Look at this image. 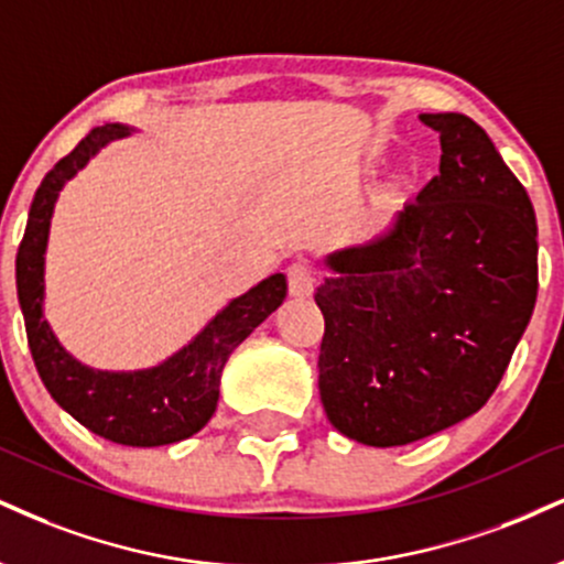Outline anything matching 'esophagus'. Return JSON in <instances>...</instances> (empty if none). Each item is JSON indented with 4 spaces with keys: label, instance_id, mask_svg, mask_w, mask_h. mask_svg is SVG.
Returning a JSON list of instances; mask_svg holds the SVG:
<instances>
[{
    "label": "esophagus",
    "instance_id": "1",
    "mask_svg": "<svg viewBox=\"0 0 564 564\" xmlns=\"http://www.w3.org/2000/svg\"><path fill=\"white\" fill-rule=\"evenodd\" d=\"M286 278H289V294L291 296H300V300H302V296H310L312 294V286H315V278H312V270L304 262L289 264Z\"/></svg>",
    "mask_w": 564,
    "mask_h": 564
}]
</instances>
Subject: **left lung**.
Returning <instances> with one entry per match:
<instances>
[{
	"mask_svg": "<svg viewBox=\"0 0 564 564\" xmlns=\"http://www.w3.org/2000/svg\"><path fill=\"white\" fill-rule=\"evenodd\" d=\"M438 175L381 236L325 257L321 399L347 438L404 446L470 417L510 365L539 291L528 192L476 120L425 112Z\"/></svg>",
	"mask_w": 564,
	"mask_h": 564,
	"instance_id": "1",
	"label": "left lung"
}]
</instances>
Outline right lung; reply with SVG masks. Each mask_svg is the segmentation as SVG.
Wrapping results in <instances>:
<instances>
[{
	"instance_id": "right-lung-1",
	"label": "right lung",
	"mask_w": 564,
	"mask_h": 564,
	"mask_svg": "<svg viewBox=\"0 0 564 564\" xmlns=\"http://www.w3.org/2000/svg\"><path fill=\"white\" fill-rule=\"evenodd\" d=\"M126 126L94 128L80 144L44 175L20 241L15 278L31 357L52 399L97 436L123 446H162L194 436L213 417L220 397V372L230 351L286 300V278H264L217 312L188 347L149 370H91L59 347L44 321V252L59 188L101 147L128 135Z\"/></svg>"
}]
</instances>
